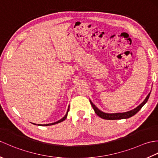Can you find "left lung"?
I'll return each instance as SVG.
<instances>
[{"mask_svg": "<svg viewBox=\"0 0 158 158\" xmlns=\"http://www.w3.org/2000/svg\"><path fill=\"white\" fill-rule=\"evenodd\" d=\"M151 92L146 97V98L145 99V100L140 104L139 106H138L136 108L132 110H130V111L127 112H125V113H106L105 112H102V110H99L97 107L94 105L92 103V102L91 100H89L90 103H91V105L92 106L94 110L95 113H96L97 115H98L100 117H101L102 119H109V120H114V119H127L129 117H132L133 115H135V114H136L138 113L140 109L142 108V107L145 105V104L147 102L148 100L149 96H150Z\"/></svg>", "mask_w": 158, "mask_h": 158, "instance_id": "obj_1", "label": "left lung"}]
</instances>
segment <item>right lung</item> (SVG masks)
Wrapping results in <instances>:
<instances>
[{
    "instance_id": "obj_1",
    "label": "right lung",
    "mask_w": 158,
    "mask_h": 158,
    "mask_svg": "<svg viewBox=\"0 0 158 158\" xmlns=\"http://www.w3.org/2000/svg\"><path fill=\"white\" fill-rule=\"evenodd\" d=\"M69 106L68 110H67V112H66V115H64V117H62V118L61 119H60L59 121H58V122H54V123H48V124H38V126H48L54 125V124H56V123H58L62 122H63L64 120H65V119H66V117H67V115H68V112H69ZM33 124H35V125H36V124H35V123H33Z\"/></svg>"
}]
</instances>
